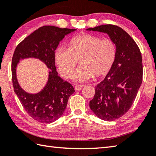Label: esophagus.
Segmentation results:
<instances>
[{"mask_svg":"<svg viewBox=\"0 0 156 156\" xmlns=\"http://www.w3.org/2000/svg\"><path fill=\"white\" fill-rule=\"evenodd\" d=\"M82 88H83V86H82L81 84H76V85L75 86V90H80L82 89Z\"/></svg>","mask_w":156,"mask_h":156,"instance_id":"esophagus-1","label":"esophagus"}]
</instances>
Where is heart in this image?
Listing matches in <instances>:
<instances>
[{"label": "heart", "instance_id": "1", "mask_svg": "<svg viewBox=\"0 0 156 156\" xmlns=\"http://www.w3.org/2000/svg\"><path fill=\"white\" fill-rule=\"evenodd\" d=\"M117 55V45L112 39L85 33L71 39L67 49L58 48L55 61L61 74L69 78L80 60L82 66L75 72L73 79L85 81L93 76L101 78L107 75L114 66Z\"/></svg>", "mask_w": 156, "mask_h": 156}]
</instances>
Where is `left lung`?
Here are the masks:
<instances>
[{"label":"left lung","mask_w":156,"mask_h":156,"mask_svg":"<svg viewBox=\"0 0 156 156\" xmlns=\"http://www.w3.org/2000/svg\"><path fill=\"white\" fill-rule=\"evenodd\" d=\"M87 30L106 33L117 45L115 63L105 78L95 87L89 106L94 114L104 121L122 117L134 103L143 80V61L139 48L121 28L105 24Z\"/></svg>","instance_id":"obj_1"}]
</instances>
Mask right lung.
<instances>
[{
    "instance_id": "1",
    "label": "right lung",
    "mask_w": 156,
    "mask_h": 156,
    "mask_svg": "<svg viewBox=\"0 0 156 156\" xmlns=\"http://www.w3.org/2000/svg\"><path fill=\"white\" fill-rule=\"evenodd\" d=\"M75 29L44 26L22 40L14 51L11 74L13 89L22 106L33 119L44 123H52L63 114L68 99L75 92L73 86L58 75L55 50L65 35ZM33 57L44 62L51 70L44 89L37 94H29L21 89L16 80L15 68L20 59Z\"/></svg>"
}]
</instances>
